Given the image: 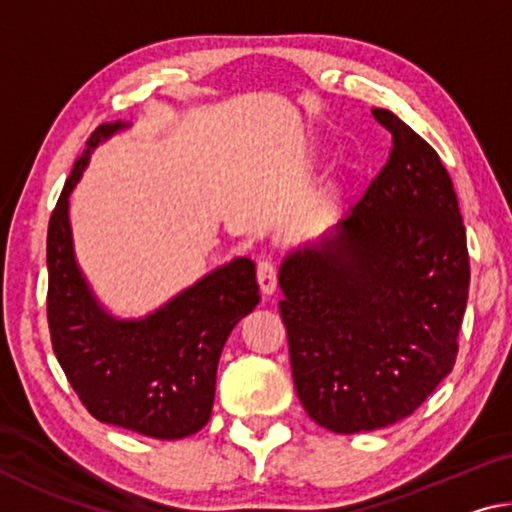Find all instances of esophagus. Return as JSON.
I'll use <instances>...</instances> for the list:
<instances>
[{
  "label": "esophagus",
  "mask_w": 512,
  "mask_h": 512,
  "mask_svg": "<svg viewBox=\"0 0 512 512\" xmlns=\"http://www.w3.org/2000/svg\"><path fill=\"white\" fill-rule=\"evenodd\" d=\"M257 282L264 296H273L277 289V273L275 266L268 262V259H262V262L257 264Z\"/></svg>",
  "instance_id": "obj_1"
}]
</instances>
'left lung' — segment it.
Returning <instances> with one entry per match:
<instances>
[{
    "label": "left lung",
    "mask_w": 512,
    "mask_h": 512,
    "mask_svg": "<svg viewBox=\"0 0 512 512\" xmlns=\"http://www.w3.org/2000/svg\"><path fill=\"white\" fill-rule=\"evenodd\" d=\"M393 135L361 201L280 264V314L296 393L334 433L391 427L454 368L470 259L447 169L422 137L372 108Z\"/></svg>",
    "instance_id": "8db88e82"
}]
</instances>
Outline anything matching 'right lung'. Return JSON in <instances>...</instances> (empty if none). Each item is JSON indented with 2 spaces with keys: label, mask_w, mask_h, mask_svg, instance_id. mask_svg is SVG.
<instances>
[{
  "label": "right lung",
  "mask_w": 512,
  "mask_h": 512,
  "mask_svg": "<svg viewBox=\"0 0 512 512\" xmlns=\"http://www.w3.org/2000/svg\"><path fill=\"white\" fill-rule=\"evenodd\" d=\"M128 121L101 124L60 194L47 232L51 343L94 418L142 436L178 440L212 415L216 368L241 318L259 305L255 262L235 257L140 318L110 314L74 253L69 196L101 142Z\"/></svg>",
  "instance_id": "obj_1"
}]
</instances>
